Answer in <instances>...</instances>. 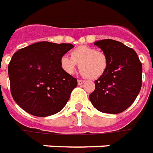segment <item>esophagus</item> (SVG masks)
<instances>
[{
	"mask_svg": "<svg viewBox=\"0 0 153 153\" xmlns=\"http://www.w3.org/2000/svg\"><path fill=\"white\" fill-rule=\"evenodd\" d=\"M85 81H82V80H78L77 81V84L78 85H82L83 83H84Z\"/></svg>",
	"mask_w": 153,
	"mask_h": 153,
	"instance_id": "1",
	"label": "esophagus"
}]
</instances>
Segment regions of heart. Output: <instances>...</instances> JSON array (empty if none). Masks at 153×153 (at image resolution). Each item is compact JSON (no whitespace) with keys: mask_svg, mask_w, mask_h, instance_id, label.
I'll return each mask as SVG.
<instances>
[{"mask_svg":"<svg viewBox=\"0 0 153 153\" xmlns=\"http://www.w3.org/2000/svg\"><path fill=\"white\" fill-rule=\"evenodd\" d=\"M79 63L81 74L90 79H97L108 68V58L102 51L88 45H80L71 51V57L60 58V67L67 74L72 75Z\"/></svg>","mask_w":153,"mask_h":153,"instance_id":"obj_1","label":"heart"}]
</instances>
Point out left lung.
<instances>
[{
    "instance_id": "obj_1",
    "label": "left lung",
    "mask_w": 153,
    "mask_h": 153,
    "mask_svg": "<svg viewBox=\"0 0 153 153\" xmlns=\"http://www.w3.org/2000/svg\"><path fill=\"white\" fill-rule=\"evenodd\" d=\"M95 45L108 58L104 74L94 81L90 100L100 112H122L138 96L142 86V63L133 49L111 39L98 41Z\"/></svg>"
}]
</instances>
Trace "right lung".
Wrapping results in <instances>:
<instances>
[{"instance_id":"add662e5","label":"right lung","mask_w":153,"mask_h":153,"mask_svg":"<svg viewBox=\"0 0 153 153\" xmlns=\"http://www.w3.org/2000/svg\"><path fill=\"white\" fill-rule=\"evenodd\" d=\"M72 44L41 41L20 49L8 66L12 97L24 111L36 117L60 112L77 85L76 78L60 67V58Z\"/></svg>"}]
</instances>
